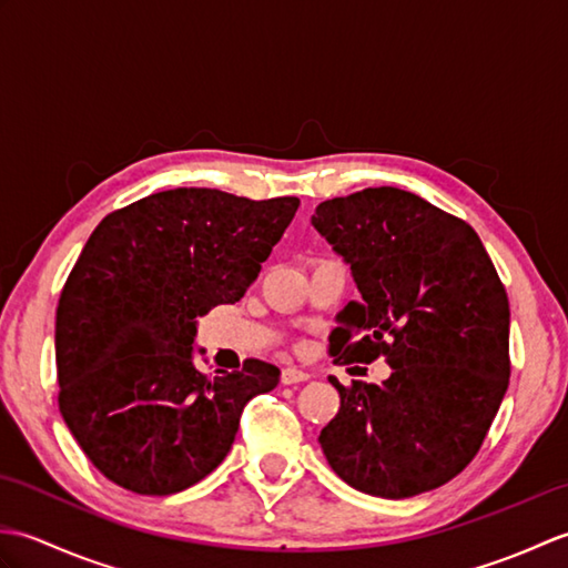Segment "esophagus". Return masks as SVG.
Wrapping results in <instances>:
<instances>
[{
	"instance_id": "34e87169",
	"label": "esophagus",
	"mask_w": 568,
	"mask_h": 568,
	"mask_svg": "<svg viewBox=\"0 0 568 568\" xmlns=\"http://www.w3.org/2000/svg\"><path fill=\"white\" fill-rule=\"evenodd\" d=\"M281 381H283L285 385L305 383V381H310V373L303 371V368H297V366H287V368H283V373H281Z\"/></svg>"
}]
</instances>
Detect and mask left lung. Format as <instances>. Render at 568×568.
Masks as SVG:
<instances>
[{
  "instance_id": "obj_1",
  "label": "left lung",
  "mask_w": 568,
  "mask_h": 568,
  "mask_svg": "<svg viewBox=\"0 0 568 568\" xmlns=\"http://www.w3.org/2000/svg\"><path fill=\"white\" fill-rule=\"evenodd\" d=\"M312 226L352 265L361 303L329 334L334 364L390 378L354 381L320 434L334 474L368 496L403 500L462 474L510 381V305L488 251L464 220L413 192L366 187L322 202Z\"/></svg>"
}]
</instances>
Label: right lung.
<instances>
[{"label":"right lung","mask_w":568,"mask_h":568,"mask_svg":"<svg viewBox=\"0 0 568 568\" xmlns=\"http://www.w3.org/2000/svg\"><path fill=\"white\" fill-rule=\"evenodd\" d=\"M300 207L175 187L106 214L72 265L55 312L58 407L112 484L171 496L224 462L253 395L281 371L192 364L197 317L239 303Z\"/></svg>","instance_id":"obj_1"}]
</instances>
